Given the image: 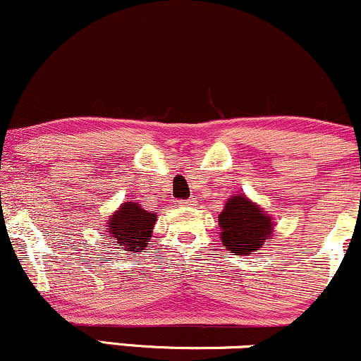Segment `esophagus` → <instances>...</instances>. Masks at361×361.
<instances>
[{
	"label": "esophagus",
	"mask_w": 361,
	"mask_h": 361,
	"mask_svg": "<svg viewBox=\"0 0 361 361\" xmlns=\"http://www.w3.org/2000/svg\"><path fill=\"white\" fill-rule=\"evenodd\" d=\"M193 202H195V200H181L180 204H181V205H193Z\"/></svg>",
	"instance_id": "obj_1"
}]
</instances>
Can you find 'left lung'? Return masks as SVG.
I'll return each instance as SVG.
<instances>
[{"label": "left lung", "instance_id": "left-lung-1", "mask_svg": "<svg viewBox=\"0 0 361 361\" xmlns=\"http://www.w3.org/2000/svg\"><path fill=\"white\" fill-rule=\"evenodd\" d=\"M222 244L235 255H251L258 251L273 233V222L258 205L244 195L231 197L219 215Z\"/></svg>", "mask_w": 361, "mask_h": 361}]
</instances>
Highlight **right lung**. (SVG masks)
I'll list each match as a JSON object with an SVG mask.
<instances>
[{
    "label": "right lung",
    "mask_w": 361,
    "mask_h": 361,
    "mask_svg": "<svg viewBox=\"0 0 361 361\" xmlns=\"http://www.w3.org/2000/svg\"><path fill=\"white\" fill-rule=\"evenodd\" d=\"M154 224L156 212L151 214L134 202H126L120 210L111 215L109 224L110 238L117 243L118 250L139 252L151 239Z\"/></svg>",
    "instance_id": "obj_1"
}]
</instances>
